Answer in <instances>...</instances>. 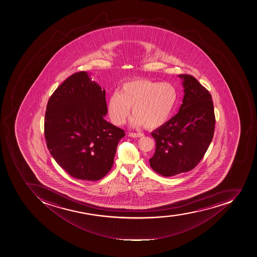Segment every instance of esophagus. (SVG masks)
Wrapping results in <instances>:
<instances>
[{"label":"esophagus","instance_id":"obj_1","mask_svg":"<svg viewBox=\"0 0 257 257\" xmlns=\"http://www.w3.org/2000/svg\"><path fill=\"white\" fill-rule=\"evenodd\" d=\"M129 136L133 137V138H140V137L144 136V134L140 133V132H137V133H136V132H130Z\"/></svg>","mask_w":257,"mask_h":257}]
</instances>
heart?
<instances>
[{
	"label": "heart",
	"instance_id": "b5f03b06",
	"mask_svg": "<svg viewBox=\"0 0 257 257\" xmlns=\"http://www.w3.org/2000/svg\"><path fill=\"white\" fill-rule=\"evenodd\" d=\"M177 100L175 87L169 83L136 79L123 83L120 93L114 92L108 100V115L114 125H121L131 113L134 126L145 125L156 129L170 118Z\"/></svg>",
	"mask_w": 257,
	"mask_h": 257
}]
</instances>
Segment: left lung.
Instances as JSON below:
<instances>
[{"label":"left lung","instance_id":"obj_1","mask_svg":"<svg viewBox=\"0 0 257 257\" xmlns=\"http://www.w3.org/2000/svg\"><path fill=\"white\" fill-rule=\"evenodd\" d=\"M185 95L176 115L152 132L156 150L150 166L162 176L188 172L200 162L214 134V107L209 91L195 77L182 74Z\"/></svg>","mask_w":257,"mask_h":257}]
</instances>
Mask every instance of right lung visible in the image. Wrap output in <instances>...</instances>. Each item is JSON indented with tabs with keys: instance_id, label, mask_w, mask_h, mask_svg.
Listing matches in <instances>:
<instances>
[{
	"instance_id": "right-lung-1",
	"label": "right lung",
	"mask_w": 257,
	"mask_h": 257,
	"mask_svg": "<svg viewBox=\"0 0 257 257\" xmlns=\"http://www.w3.org/2000/svg\"><path fill=\"white\" fill-rule=\"evenodd\" d=\"M105 91L87 73H74L58 86L47 104L46 145L57 163L80 180L104 178L113 165L125 131L105 121Z\"/></svg>"
}]
</instances>
